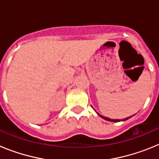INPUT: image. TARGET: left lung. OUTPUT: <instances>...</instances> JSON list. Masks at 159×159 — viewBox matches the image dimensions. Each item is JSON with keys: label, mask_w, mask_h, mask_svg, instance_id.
<instances>
[{"label": "left lung", "mask_w": 159, "mask_h": 159, "mask_svg": "<svg viewBox=\"0 0 159 159\" xmlns=\"http://www.w3.org/2000/svg\"><path fill=\"white\" fill-rule=\"evenodd\" d=\"M95 112H96V111H95ZM96 113H97V112H96ZM97 115H98L99 116H100L102 119L107 120V121H111V122H119V121H120L119 119H109V118H107V117H104V116H101V115H99V113H97ZM130 117H131V116H130V117H128V118H126V119H124L123 120H122V121H125V120H127V119H130Z\"/></svg>", "instance_id": "left-lung-1"}]
</instances>
